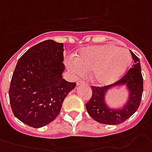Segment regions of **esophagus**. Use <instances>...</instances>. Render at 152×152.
Here are the masks:
<instances>
[{"mask_svg": "<svg viewBox=\"0 0 152 152\" xmlns=\"http://www.w3.org/2000/svg\"><path fill=\"white\" fill-rule=\"evenodd\" d=\"M80 85H85V86H87V83H85L83 81H78L77 83V86H80Z\"/></svg>", "mask_w": 152, "mask_h": 152, "instance_id": "34e87169", "label": "esophagus"}]
</instances>
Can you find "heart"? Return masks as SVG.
Listing matches in <instances>:
<instances>
[{
	"label": "heart",
	"mask_w": 152,
	"mask_h": 152,
	"mask_svg": "<svg viewBox=\"0 0 152 152\" xmlns=\"http://www.w3.org/2000/svg\"><path fill=\"white\" fill-rule=\"evenodd\" d=\"M128 50L113 44H103L79 49L75 57H69L65 65L76 77L92 70L91 77L99 85H108L120 78L131 64Z\"/></svg>",
	"instance_id": "obj_1"
}]
</instances>
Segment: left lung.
<instances>
[{
    "label": "left lung",
    "mask_w": 152,
    "mask_h": 152,
    "mask_svg": "<svg viewBox=\"0 0 152 152\" xmlns=\"http://www.w3.org/2000/svg\"><path fill=\"white\" fill-rule=\"evenodd\" d=\"M134 65L120 80L104 87H91L92 96L86 104L91 117L97 122L106 125H119L132 116L139 107L143 91L140 61L130 51ZM115 86H126L129 92L126 103L121 108H110L106 103L105 96L108 89Z\"/></svg>",
    "instance_id": "1"
}]
</instances>
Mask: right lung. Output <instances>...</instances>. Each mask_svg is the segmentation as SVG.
<instances>
[{
  "mask_svg": "<svg viewBox=\"0 0 152 152\" xmlns=\"http://www.w3.org/2000/svg\"><path fill=\"white\" fill-rule=\"evenodd\" d=\"M63 44L48 39L21 56L10 82L9 96L14 115L33 128L52 122L76 86L62 78Z\"/></svg>",
  "mask_w": 152,
  "mask_h": 152,
  "instance_id": "1",
  "label": "right lung"
}]
</instances>
